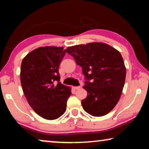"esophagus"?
<instances>
[{
  "label": "esophagus",
  "instance_id": "1",
  "mask_svg": "<svg viewBox=\"0 0 149 149\" xmlns=\"http://www.w3.org/2000/svg\"><path fill=\"white\" fill-rule=\"evenodd\" d=\"M81 88V86H77V87H74V89L75 90H78Z\"/></svg>",
  "mask_w": 149,
  "mask_h": 149
}]
</instances>
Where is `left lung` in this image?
<instances>
[{
  "mask_svg": "<svg viewBox=\"0 0 149 149\" xmlns=\"http://www.w3.org/2000/svg\"><path fill=\"white\" fill-rule=\"evenodd\" d=\"M82 68L87 81L84 89L87 97L81 100L85 112L93 116L109 113L119 101L124 86L126 69L122 55L103 42H90L67 48Z\"/></svg>",
  "mask_w": 149,
  "mask_h": 149,
  "instance_id": "left-lung-1",
  "label": "left lung"
}]
</instances>
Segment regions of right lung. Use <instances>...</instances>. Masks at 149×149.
<instances>
[{"label":"right lung","instance_id":"add662e5","mask_svg":"<svg viewBox=\"0 0 149 149\" xmlns=\"http://www.w3.org/2000/svg\"><path fill=\"white\" fill-rule=\"evenodd\" d=\"M65 54L63 47H42L22 60L20 81L25 97L32 109L46 120L61 116L72 94L71 88L60 82L58 68Z\"/></svg>","mask_w":149,"mask_h":149}]
</instances>
